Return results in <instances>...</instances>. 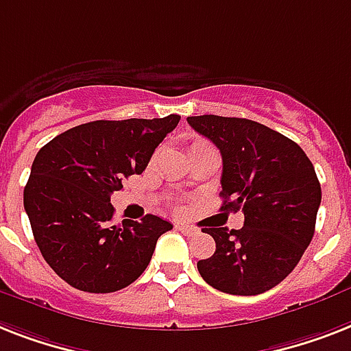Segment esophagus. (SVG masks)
<instances>
[{
  "label": "esophagus",
  "mask_w": 351,
  "mask_h": 351,
  "mask_svg": "<svg viewBox=\"0 0 351 351\" xmlns=\"http://www.w3.org/2000/svg\"><path fill=\"white\" fill-rule=\"evenodd\" d=\"M176 229L180 230V232H184V234H187V236H195V234H198V230H196L195 227H191V225L178 223V225H176Z\"/></svg>",
  "instance_id": "34e87169"
}]
</instances>
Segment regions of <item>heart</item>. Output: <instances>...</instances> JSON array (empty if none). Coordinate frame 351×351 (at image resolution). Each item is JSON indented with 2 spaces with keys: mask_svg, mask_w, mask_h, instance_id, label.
<instances>
[{
  "mask_svg": "<svg viewBox=\"0 0 351 351\" xmlns=\"http://www.w3.org/2000/svg\"><path fill=\"white\" fill-rule=\"evenodd\" d=\"M205 144H207V142H205V141H195V142H193V144H191L189 151H191V149H195V147H200V146H205Z\"/></svg>",
  "mask_w": 351,
  "mask_h": 351,
  "instance_id": "obj_1",
  "label": "heart"
}]
</instances>
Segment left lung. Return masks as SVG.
<instances>
[{
  "label": "left lung",
  "mask_w": 351,
  "mask_h": 351,
  "mask_svg": "<svg viewBox=\"0 0 351 351\" xmlns=\"http://www.w3.org/2000/svg\"><path fill=\"white\" fill-rule=\"evenodd\" d=\"M221 153V210H243V227L204 229L215 254L198 261L213 289L258 295L295 269L314 238L321 185L304 151L278 131L236 117H187Z\"/></svg>",
  "instance_id": "1"
}]
</instances>
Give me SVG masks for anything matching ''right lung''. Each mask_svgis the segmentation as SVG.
<instances>
[{
    "instance_id": "obj_1",
    "label": "right lung",
    "mask_w": 351,
    "mask_h": 351,
    "mask_svg": "<svg viewBox=\"0 0 351 351\" xmlns=\"http://www.w3.org/2000/svg\"><path fill=\"white\" fill-rule=\"evenodd\" d=\"M178 121L180 115L88 122L36 155L23 204L43 258L73 289H126L149 265L156 240L173 229L155 215L113 223L110 198L124 178L146 169Z\"/></svg>"
}]
</instances>
